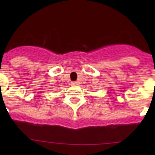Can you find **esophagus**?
I'll return each instance as SVG.
<instances>
[{"instance_id": "34e87169", "label": "esophagus", "mask_w": 155, "mask_h": 155, "mask_svg": "<svg viewBox=\"0 0 155 155\" xmlns=\"http://www.w3.org/2000/svg\"><path fill=\"white\" fill-rule=\"evenodd\" d=\"M78 83L76 82H71V85H73V86H76V85H77Z\"/></svg>"}]
</instances>
